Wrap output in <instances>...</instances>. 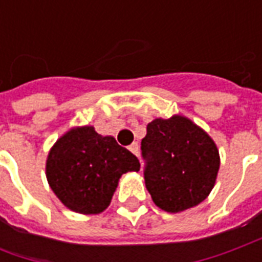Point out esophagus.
Instances as JSON below:
<instances>
[{
	"label": "esophagus",
	"mask_w": 262,
	"mask_h": 262,
	"mask_svg": "<svg viewBox=\"0 0 262 262\" xmlns=\"http://www.w3.org/2000/svg\"><path fill=\"white\" fill-rule=\"evenodd\" d=\"M129 150H130L135 156H139V144H137V143H132L130 146H129Z\"/></svg>",
	"instance_id": "esophagus-1"
}]
</instances>
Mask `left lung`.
<instances>
[{
  "mask_svg": "<svg viewBox=\"0 0 262 262\" xmlns=\"http://www.w3.org/2000/svg\"><path fill=\"white\" fill-rule=\"evenodd\" d=\"M142 154L146 188L165 212L193 208L213 189L220 167L217 146L202 127L182 115L150 122Z\"/></svg>",
  "mask_w": 262,
  "mask_h": 262,
  "instance_id": "8db88e82",
  "label": "left lung"
}]
</instances>
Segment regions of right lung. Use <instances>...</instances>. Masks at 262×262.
<instances>
[{
	"label": "right lung",
	"instance_id": "obj_1",
	"mask_svg": "<svg viewBox=\"0 0 262 262\" xmlns=\"http://www.w3.org/2000/svg\"><path fill=\"white\" fill-rule=\"evenodd\" d=\"M140 170L135 154L115 137L98 135L94 126L66 132L50 148L46 178L60 202L73 212L98 214L108 208L119 178Z\"/></svg>",
	"mask_w": 262,
	"mask_h": 262
}]
</instances>
